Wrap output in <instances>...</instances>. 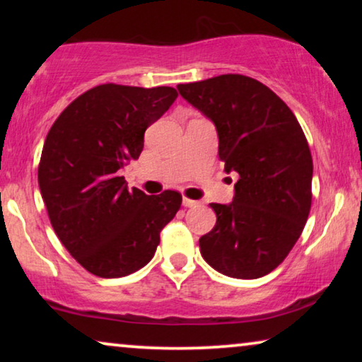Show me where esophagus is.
I'll return each instance as SVG.
<instances>
[{
    "instance_id": "1",
    "label": "esophagus",
    "mask_w": 362,
    "mask_h": 362,
    "mask_svg": "<svg viewBox=\"0 0 362 362\" xmlns=\"http://www.w3.org/2000/svg\"><path fill=\"white\" fill-rule=\"evenodd\" d=\"M199 202L197 201H192V199H187V197H182V206L185 207H196Z\"/></svg>"
}]
</instances>
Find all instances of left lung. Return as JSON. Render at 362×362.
<instances>
[{"label":"left lung","mask_w":362,"mask_h":362,"mask_svg":"<svg viewBox=\"0 0 362 362\" xmlns=\"http://www.w3.org/2000/svg\"><path fill=\"white\" fill-rule=\"evenodd\" d=\"M177 90L214 123L224 171L239 175L230 204H211L217 222L199 239L201 255L232 279H260L285 260L308 219L313 160L305 133L252 77L224 74Z\"/></svg>","instance_id":"obj_1"}]
</instances>
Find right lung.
Returning a JSON list of instances; mask_svg holds the SVG:
<instances>
[{
	"label": "right lung",
	"mask_w": 362,
	"mask_h": 362,
	"mask_svg": "<svg viewBox=\"0 0 362 362\" xmlns=\"http://www.w3.org/2000/svg\"><path fill=\"white\" fill-rule=\"evenodd\" d=\"M173 87L102 83L54 122L37 180L59 240L90 274L118 279L155 255L160 232L180 211L176 191L128 189L120 170L138 160L146 128L176 100Z\"/></svg>",
	"instance_id": "add662e5"
}]
</instances>
